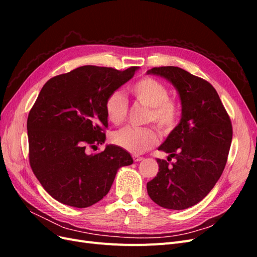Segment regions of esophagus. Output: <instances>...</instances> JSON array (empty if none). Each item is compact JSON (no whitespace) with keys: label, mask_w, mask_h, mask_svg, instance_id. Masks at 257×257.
Returning <instances> with one entry per match:
<instances>
[{"label":"esophagus","mask_w":257,"mask_h":257,"mask_svg":"<svg viewBox=\"0 0 257 257\" xmlns=\"http://www.w3.org/2000/svg\"><path fill=\"white\" fill-rule=\"evenodd\" d=\"M133 160H134V162H141L143 160V157H139V155L133 154Z\"/></svg>","instance_id":"obj_1"}]
</instances>
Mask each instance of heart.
<instances>
[{
	"label": "heart",
	"instance_id": "1",
	"mask_svg": "<svg viewBox=\"0 0 257 257\" xmlns=\"http://www.w3.org/2000/svg\"><path fill=\"white\" fill-rule=\"evenodd\" d=\"M130 92L138 103L150 108L148 122H154L164 134L176 127L181 115V105L177 99L169 97V90L164 83L146 76L132 84ZM104 108L108 121L114 125H120L127 118V102L119 91L108 94ZM111 141L128 152L142 153L159 143V134L153 127H125L114 132Z\"/></svg>",
	"mask_w": 257,
	"mask_h": 257
}]
</instances>
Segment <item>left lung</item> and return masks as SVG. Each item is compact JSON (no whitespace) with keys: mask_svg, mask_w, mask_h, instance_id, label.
<instances>
[{"mask_svg":"<svg viewBox=\"0 0 257 257\" xmlns=\"http://www.w3.org/2000/svg\"><path fill=\"white\" fill-rule=\"evenodd\" d=\"M148 74L164 77L179 92L180 123L159 150L176 161L158 159L159 173L147 183L159 206L183 210L204 199L219 180L227 162L232 126L219 94L207 80L177 66L153 67Z\"/></svg>","mask_w":257,"mask_h":257,"instance_id":"1","label":"left lung"}]
</instances>
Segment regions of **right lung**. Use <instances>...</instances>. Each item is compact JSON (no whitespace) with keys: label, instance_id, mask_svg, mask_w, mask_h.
<instances>
[{"label":"right lung","instance_id":"add662e5","mask_svg":"<svg viewBox=\"0 0 257 257\" xmlns=\"http://www.w3.org/2000/svg\"><path fill=\"white\" fill-rule=\"evenodd\" d=\"M137 68L84 65L44 84L28 116L29 161L43 188L60 203L94 205L109 192L118 169L133 164L118 146L94 154L88 149L106 139V97L133 78Z\"/></svg>","mask_w":257,"mask_h":257}]
</instances>
